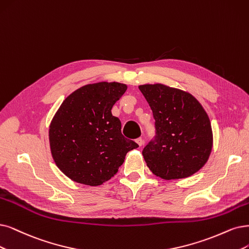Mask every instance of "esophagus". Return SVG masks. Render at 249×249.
Returning <instances> with one entry per match:
<instances>
[{
	"label": "esophagus",
	"mask_w": 249,
	"mask_h": 249,
	"mask_svg": "<svg viewBox=\"0 0 249 249\" xmlns=\"http://www.w3.org/2000/svg\"><path fill=\"white\" fill-rule=\"evenodd\" d=\"M136 142L139 143V145H141V146H142V145L143 144V140L142 139V137H139V139L136 140Z\"/></svg>",
	"instance_id": "esophagus-1"
}]
</instances>
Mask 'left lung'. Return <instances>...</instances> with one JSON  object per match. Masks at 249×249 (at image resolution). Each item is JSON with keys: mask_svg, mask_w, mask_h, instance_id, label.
<instances>
[{"mask_svg": "<svg viewBox=\"0 0 249 249\" xmlns=\"http://www.w3.org/2000/svg\"><path fill=\"white\" fill-rule=\"evenodd\" d=\"M155 119L156 136L142 151L146 166L163 179L189 178L207 162L213 129L205 109L189 92L163 84L139 86Z\"/></svg>", "mask_w": 249, "mask_h": 249, "instance_id": "left-lung-1", "label": "left lung"}]
</instances>
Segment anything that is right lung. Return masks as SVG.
Listing matches in <instances>:
<instances>
[{"label":"right lung","mask_w":249,"mask_h":249,"mask_svg":"<svg viewBox=\"0 0 249 249\" xmlns=\"http://www.w3.org/2000/svg\"><path fill=\"white\" fill-rule=\"evenodd\" d=\"M127 90L118 82H98L73 91L62 101L49 126L52 158L71 180L103 185L118 172L126 154L139 148L121 133L112 107Z\"/></svg>","instance_id":"right-lung-1"}]
</instances>
